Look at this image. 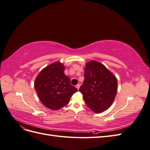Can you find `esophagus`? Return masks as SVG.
<instances>
[{
    "instance_id": "34e87169",
    "label": "esophagus",
    "mask_w": 150,
    "mask_h": 150,
    "mask_svg": "<svg viewBox=\"0 0 150 150\" xmlns=\"http://www.w3.org/2000/svg\"><path fill=\"white\" fill-rule=\"evenodd\" d=\"M76 88H77V89H79V88H80V84H77V85L76 86Z\"/></svg>"
}]
</instances>
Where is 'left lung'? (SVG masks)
I'll return each instance as SVG.
<instances>
[{
    "label": "left lung",
    "mask_w": 150,
    "mask_h": 150,
    "mask_svg": "<svg viewBox=\"0 0 150 150\" xmlns=\"http://www.w3.org/2000/svg\"><path fill=\"white\" fill-rule=\"evenodd\" d=\"M84 71V80L79 91L86 104L96 113L108 110L116 95V77L103 64L95 61L88 62Z\"/></svg>",
    "instance_id": "left-lung-1"
}]
</instances>
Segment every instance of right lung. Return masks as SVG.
<instances>
[{
    "label": "right lung",
    "mask_w": 150,
    "mask_h": 150,
    "mask_svg": "<svg viewBox=\"0 0 150 150\" xmlns=\"http://www.w3.org/2000/svg\"><path fill=\"white\" fill-rule=\"evenodd\" d=\"M64 66L60 62L47 66L36 78L34 88L40 101L52 110H57L69 103L78 89L70 83L69 77L64 73Z\"/></svg>",
    "instance_id": "add662e5"
}]
</instances>
